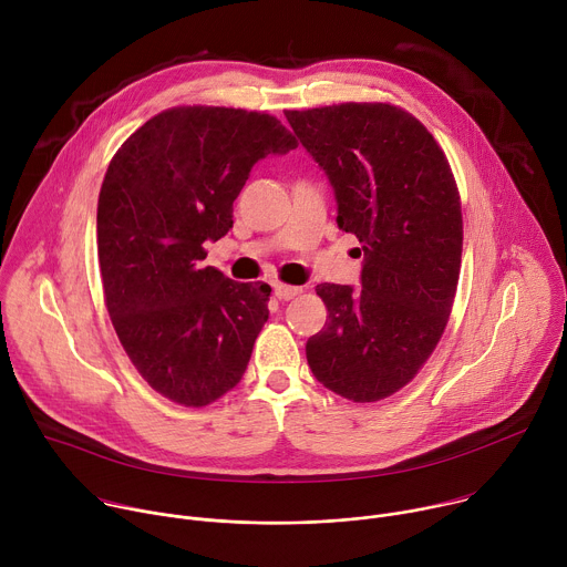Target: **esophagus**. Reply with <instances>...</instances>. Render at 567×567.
<instances>
[{
  "label": "esophagus",
  "mask_w": 567,
  "mask_h": 567,
  "mask_svg": "<svg viewBox=\"0 0 567 567\" xmlns=\"http://www.w3.org/2000/svg\"><path fill=\"white\" fill-rule=\"evenodd\" d=\"M274 291H276V296H278L280 300H291V298H296L302 289H300V287H293V285L276 282V285H274Z\"/></svg>",
  "instance_id": "34e87169"
}]
</instances>
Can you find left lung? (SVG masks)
<instances>
[{
    "mask_svg": "<svg viewBox=\"0 0 567 567\" xmlns=\"http://www.w3.org/2000/svg\"><path fill=\"white\" fill-rule=\"evenodd\" d=\"M326 173L337 224L359 237L361 289L322 282L326 328L307 341L313 377L352 401L406 385L449 322L460 278L462 210L431 132L385 103L285 112Z\"/></svg>",
    "mask_w": 567,
    "mask_h": 567,
    "instance_id": "left-lung-1",
    "label": "left lung"
}]
</instances>
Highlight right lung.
Here are the masks:
<instances>
[{"label":"right lung","mask_w":567,"mask_h":567,"mask_svg":"<svg viewBox=\"0 0 567 567\" xmlns=\"http://www.w3.org/2000/svg\"><path fill=\"white\" fill-rule=\"evenodd\" d=\"M298 143L278 118L175 107L116 152L99 197L107 311L141 377L182 406H206L245 374L271 287L204 267V241L233 228V202L260 158Z\"/></svg>","instance_id":"add662e5"}]
</instances>
